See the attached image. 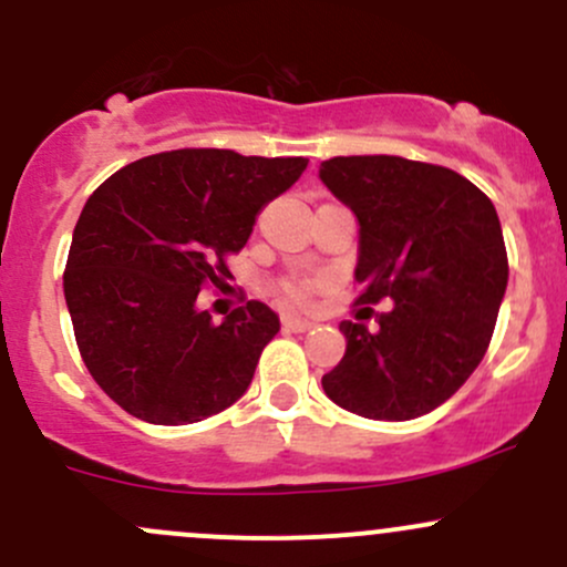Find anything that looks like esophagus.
Instances as JSON below:
<instances>
[{"mask_svg":"<svg viewBox=\"0 0 567 567\" xmlns=\"http://www.w3.org/2000/svg\"><path fill=\"white\" fill-rule=\"evenodd\" d=\"M282 323L285 326H288V329L290 331H309V329H312V320H307V318H301V315H285V318H282Z\"/></svg>","mask_w":567,"mask_h":567,"instance_id":"34e87169","label":"esophagus"}]
</instances>
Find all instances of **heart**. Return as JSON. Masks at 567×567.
<instances>
[{"mask_svg":"<svg viewBox=\"0 0 567 567\" xmlns=\"http://www.w3.org/2000/svg\"><path fill=\"white\" fill-rule=\"evenodd\" d=\"M282 296L288 301H301L307 296V285L303 282H285L282 285Z\"/></svg>","mask_w":567,"mask_h":567,"instance_id":"heart-1","label":"heart"}]
</instances>
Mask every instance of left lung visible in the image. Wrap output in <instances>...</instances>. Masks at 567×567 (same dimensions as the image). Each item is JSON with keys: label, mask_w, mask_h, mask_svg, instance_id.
<instances>
[{"label": "left lung", "mask_w": 567, "mask_h": 567, "mask_svg": "<svg viewBox=\"0 0 567 567\" xmlns=\"http://www.w3.org/2000/svg\"><path fill=\"white\" fill-rule=\"evenodd\" d=\"M320 182L359 219V303H393L378 329L339 323L348 348L326 396L363 419H419L488 348L508 285L497 212L456 171L391 154L326 159Z\"/></svg>", "instance_id": "left-lung-1"}]
</instances>
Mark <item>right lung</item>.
I'll list each match as a JSON object with an SVG mask.
<instances>
[{
  "label": "right lung",
  "instance_id": "add662e5",
  "mask_svg": "<svg viewBox=\"0 0 567 567\" xmlns=\"http://www.w3.org/2000/svg\"><path fill=\"white\" fill-rule=\"evenodd\" d=\"M303 168V157L176 148L135 159L94 189L73 230L64 301L89 374L118 408L182 426L223 413L249 389L279 318L247 301L214 323L198 293L230 277L225 258Z\"/></svg>",
  "mask_w": 567,
  "mask_h": 567
}]
</instances>
